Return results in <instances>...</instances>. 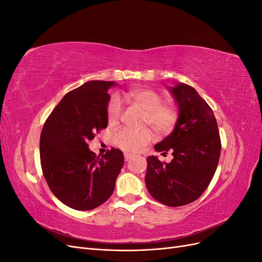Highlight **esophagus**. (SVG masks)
I'll return each mask as SVG.
<instances>
[{"instance_id": "obj_1", "label": "esophagus", "mask_w": 262, "mask_h": 262, "mask_svg": "<svg viewBox=\"0 0 262 262\" xmlns=\"http://www.w3.org/2000/svg\"><path fill=\"white\" fill-rule=\"evenodd\" d=\"M132 156H133V154H130V153H124V160H125V161H129Z\"/></svg>"}]
</instances>
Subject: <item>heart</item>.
<instances>
[{
  "label": "heart",
  "mask_w": 262,
  "mask_h": 262,
  "mask_svg": "<svg viewBox=\"0 0 262 262\" xmlns=\"http://www.w3.org/2000/svg\"><path fill=\"white\" fill-rule=\"evenodd\" d=\"M124 98L133 105L145 110L143 123L150 125L161 136H168L177 128L180 120V109L175 104H164L163 96L154 90L140 89L124 94ZM122 105L118 96L109 100L107 118L110 124L121 119ZM154 139V131L149 128L134 130L124 128L116 133L115 144L125 152H137Z\"/></svg>",
  "instance_id": "heart-1"
}]
</instances>
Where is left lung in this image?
<instances>
[{"mask_svg":"<svg viewBox=\"0 0 262 262\" xmlns=\"http://www.w3.org/2000/svg\"><path fill=\"white\" fill-rule=\"evenodd\" d=\"M180 109V120L172 133L154 146L170 150V163L147 157L145 184L149 194L167 207L195 201L215 173L221 154V138L213 110L193 87L179 83L170 87Z\"/></svg>","mask_w":262,"mask_h":262,"instance_id":"left-lung-1","label":"left lung"}]
</instances>
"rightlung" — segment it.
Masks as SVG:
<instances>
[{"label": "right lung", "instance_id": "right-lung-1", "mask_svg": "<svg viewBox=\"0 0 262 262\" xmlns=\"http://www.w3.org/2000/svg\"><path fill=\"white\" fill-rule=\"evenodd\" d=\"M115 82L90 81L69 92L47 118L40 163L52 193L68 207L93 210L112 196L124 157L118 148L97 156L89 142L107 128L108 91Z\"/></svg>", "mask_w": 262, "mask_h": 262}]
</instances>
